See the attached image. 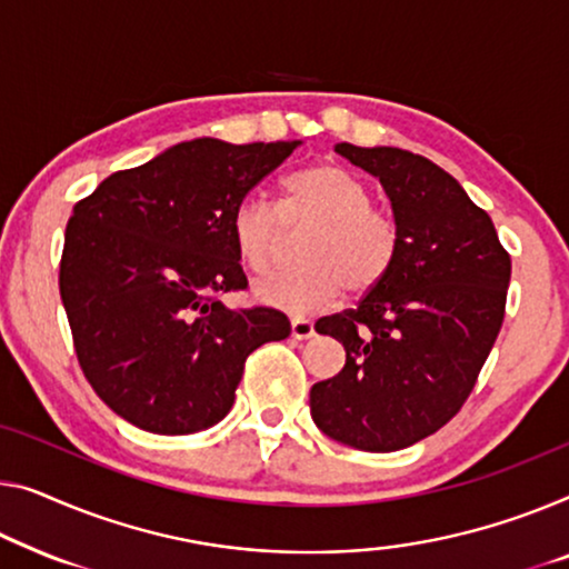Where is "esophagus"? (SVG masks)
I'll return each instance as SVG.
<instances>
[{
  "label": "esophagus",
  "mask_w": 569,
  "mask_h": 569,
  "mask_svg": "<svg viewBox=\"0 0 569 569\" xmlns=\"http://www.w3.org/2000/svg\"><path fill=\"white\" fill-rule=\"evenodd\" d=\"M291 337L293 339H309L313 337V325L309 319H291Z\"/></svg>",
  "instance_id": "34e87169"
}]
</instances>
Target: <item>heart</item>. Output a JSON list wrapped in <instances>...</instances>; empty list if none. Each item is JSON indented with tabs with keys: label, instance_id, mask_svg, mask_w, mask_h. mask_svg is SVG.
Listing matches in <instances>:
<instances>
[{
	"label": "heart",
	"instance_id": "heart-1",
	"mask_svg": "<svg viewBox=\"0 0 569 569\" xmlns=\"http://www.w3.org/2000/svg\"><path fill=\"white\" fill-rule=\"evenodd\" d=\"M370 201L368 186L358 176L337 163H313L283 178L278 209L260 199L237 203L232 242L256 276L281 266L286 224H313L301 244L307 266L258 283V299L303 317L329 307L345 288L362 296L383 283L401 237L393 217Z\"/></svg>",
	"mask_w": 569,
	"mask_h": 569
}]
</instances>
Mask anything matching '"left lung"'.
I'll return each instance as SVG.
<instances>
[{"instance_id":"left-lung-1","label":"left lung","mask_w":569,"mask_h":569,"mask_svg":"<svg viewBox=\"0 0 569 569\" xmlns=\"http://www.w3.org/2000/svg\"><path fill=\"white\" fill-rule=\"evenodd\" d=\"M391 199L398 256L358 309L317 321L345 368L311 386L317 427L366 452H396L462 409L503 325L511 258L452 176L401 148H335Z\"/></svg>"}]
</instances>
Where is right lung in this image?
<instances>
[{"label":"right lung","mask_w":569,"mask_h":569,"mask_svg":"<svg viewBox=\"0 0 569 569\" xmlns=\"http://www.w3.org/2000/svg\"><path fill=\"white\" fill-rule=\"evenodd\" d=\"M299 146L178 142L76 203L58 283L79 366L117 417L152 435L214 427L248 355L291 335L286 313L219 296L248 288L232 211Z\"/></svg>","instance_id":"right-lung-1"}]
</instances>
